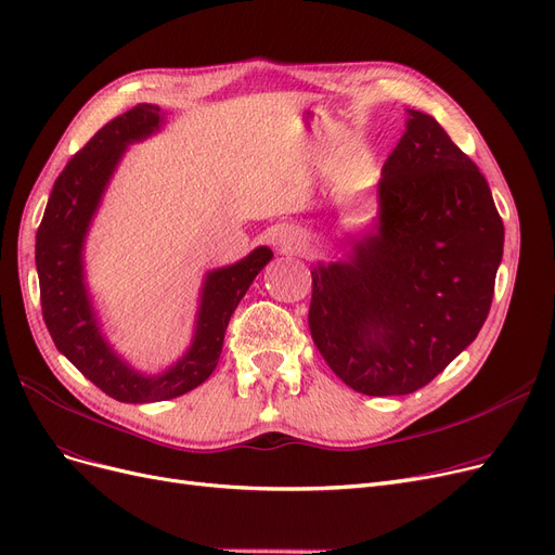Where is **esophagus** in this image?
Here are the masks:
<instances>
[{
	"label": "esophagus",
	"instance_id": "1",
	"mask_svg": "<svg viewBox=\"0 0 555 555\" xmlns=\"http://www.w3.org/2000/svg\"><path fill=\"white\" fill-rule=\"evenodd\" d=\"M276 245L283 254H301L308 247V240L297 229H281L276 231Z\"/></svg>",
	"mask_w": 555,
	"mask_h": 555
}]
</instances>
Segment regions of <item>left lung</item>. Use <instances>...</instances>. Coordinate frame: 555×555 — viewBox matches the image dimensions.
<instances>
[{
  "instance_id": "left-lung-1",
  "label": "left lung",
  "mask_w": 555,
  "mask_h": 555,
  "mask_svg": "<svg viewBox=\"0 0 555 555\" xmlns=\"http://www.w3.org/2000/svg\"><path fill=\"white\" fill-rule=\"evenodd\" d=\"M370 231L343 258L312 262L310 335L328 367L370 397L411 395L483 326L503 256V222L486 177L422 111L376 183Z\"/></svg>"
}]
</instances>
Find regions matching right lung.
Instances as JSON below:
<instances>
[{
	"label": "right lung",
	"instance_id": "right-lung-1",
	"mask_svg": "<svg viewBox=\"0 0 555 555\" xmlns=\"http://www.w3.org/2000/svg\"><path fill=\"white\" fill-rule=\"evenodd\" d=\"M163 122L165 113L158 106L138 104L94 133L59 175L36 233L47 331L56 349L88 380L125 403L175 399L202 385L218 367L233 310L274 256L270 247H256L243 260L204 276L192 343L165 372L144 374L111 347L86 283V237L129 144L158 133Z\"/></svg>",
	"mask_w": 555,
	"mask_h": 555
}]
</instances>
